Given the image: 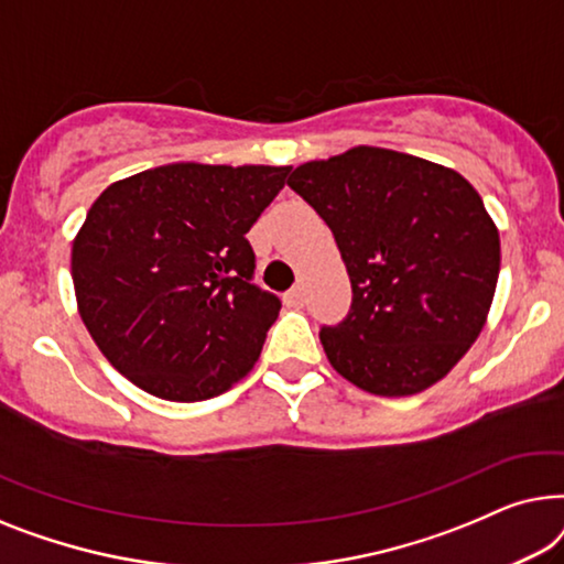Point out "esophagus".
Returning <instances> with one entry per match:
<instances>
[{"label": "esophagus", "mask_w": 564, "mask_h": 564, "mask_svg": "<svg viewBox=\"0 0 564 564\" xmlns=\"http://www.w3.org/2000/svg\"><path fill=\"white\" fill-rule=\"evenodd\" d=\"M283 304L291 306V308H301V306H304V289H301V285H296V289H291V291L283 296Z\"/></svg>", "instance_id": "obj_1"}]
</instances>
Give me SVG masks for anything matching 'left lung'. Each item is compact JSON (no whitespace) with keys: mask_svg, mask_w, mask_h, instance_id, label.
I'll return each mask as SVG.
<instances>
[{"mask_svg":"<svg viewBox=\"0 0 564 564\" xmlns=\"http://www.w3.org/2000/svg\"><path fill=\"white\" fill-rule=\"evenodd\" d=\"M289 186L335 235L352 308L319 332L362 391L399 399L440 383L486 327L501 271L496 221L467 178L399 150L308 161Z\"/></svg>","mask_w":564,"mask_h":564,"instance_id":"8db88e82","label":"left lung"}]
</instances>
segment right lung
Masks as SVG:
<instances>
[{
  "mask_svg": "<svg viewBox=\"0 0 564 564\" xmlns=\"http://www.w3.org/2000/svg\"><path fill=\"white\" fill-rule=\"evenodd\" d=\"M291 165L169 163L115 181L70 248L78 314L150 395L194 403L258 362L281 301L252 285L248 235Z\"/></svg>",
  "mask_w": 564,
  "mask_h": 564,
  "instance_id": "right-lung-1",
  "label": "right lung"
}]
</instances>
